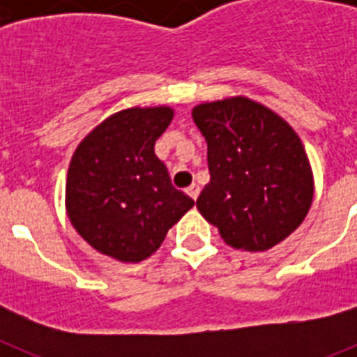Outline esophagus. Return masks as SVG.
Here are the masks:
<instances>
[{
    "instance_id": "34e87169",
    "label": "esophagus",
    "mask_w": 357,
    "mask_h": 357,
    "mask_svg": "<svg viewBox=\"0 0 357 357\" xmlns=\"http://www.w3.org/2000/svg\"><path fill=\"white\" fill-rule=\"evenodd\" d=\"M185 193H188L189 197L193 198V200H197V198H198V193H200V188H198L197 184H191V185H189L188 189H185Z\"/></svg>"
}]
</instances>
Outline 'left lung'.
<instances>
[{
  "label": "left lung",
  "instance_id": "obj_1",
  "mask_svg": "<svg viewBox=\"0 0 357 357\" xmlns=\"http://www.w3.org/2000/svg\"><path fill=\"white\" fill-rule=\"evenodd\" d=\"M207 141L211 181L197 207L227 245L264 252L307 216L313 169L301 137L272 109L247 96L193 107Z\"/></svg>",
  "mask_w": 357,
  "mask_h": 357
}]
</instances>
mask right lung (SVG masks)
<instances>
[{
    "label": "right lung",
    "mask_w": 357,
    "mask_h": 357,
    "mask_svg": "<svg viewBox=\"0 0 357 357\" xmlns=\"http://www.w3.org/2000/svg\"><path fill=\"white\" fill-rule=\"evenodd\" d=\"M173 114L168 105L119 110L85 135L69 162V222L94 250L121 263L148 259L195 206L153 150Z\"/></svg>",
    "instance_id": "add662e5"
}]
</instances>
